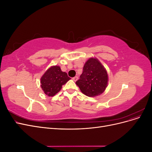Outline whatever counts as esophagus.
Returning a JSON list of instances; mask_svg holds the SVG:
<instances>
[{
    "mask_svg": "<svg viewBox=\"0 0 152 152\" xmlns=\"http://www.w3.org/2000/svg\"><path fill=\"white\" fill-rule=\"evenodd\" d=\"M72 80H73V81H77V80H78V77L77 76H75V77H73L72 78Z\"/></svg>",
    "mask_w": 152,
    "mask_h": 152,
    "instance_id": "34e87169",
    "label": "esophagus"
}]
</instances>
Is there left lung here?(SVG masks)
<instances>
[{"label":"left lung","instance_id":"left-lung-1","mask_svg":"<svg viewBox=\"0 0 152 152\" xmlns=\"http://www.w3.org/2000/svg\"><path fill=\"white\" fill-rule=\"evenodd\" d=\"M107 71L96 58H90L85 63L80 79L76 82L80 90L89 97L102 94L108 86Z\"/></svg>","mask_w":152,"mask_h":152}]
</instances>
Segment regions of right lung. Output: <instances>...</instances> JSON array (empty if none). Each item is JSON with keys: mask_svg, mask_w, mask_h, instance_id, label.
<instances>
[{"mask_svg": "<svg viewBox=\"0 0 152 152\" xmlns=\"http://www.w3.org/2000/svg\"><path fill=\"white\" fill-rule=\"evenodd\" d=\"M71 79L59 66H52L45 72L40 78V86L44 93L52 97L60 91L62 86Z\"/></svg>", "mask_w": 152, "mask_h": 152, "instance_id": "1", "label": "right lung"}]
</instances>
